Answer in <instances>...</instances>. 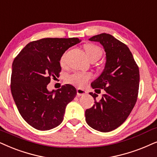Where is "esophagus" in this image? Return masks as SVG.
Wrapping results in <instances>:
<instances>
[{
	"label": "esophagus",
	"instance_id": "esophagus-1",
	"mask_svg": "<svg viewBox=\"0 0 157 157\" xmlns=\"http://www.w3.org/2000/svg\"><path fill=\"white\" fill-rule=\"evenodd\" d=\"M76 92H77V95H78V96H83V95L86 94L87 93L86 91L83 90V89H77Z\"/></svg>",
	"mask_w": 157,
	"mask_h": 157
}]
</instances>
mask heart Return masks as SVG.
<instances>
[{
  "label": "heart",
  "instance_id": "1",
  "mask_svg": "<svg viewBox=\"0 0 157 157\" xmlns=\"http://www.w3.org/2000/svg\"><path fill=\"white\" fill-rule=\"evenodd\" d=\"M84 50L88 58L91 60L92 58H100L102 55V50L99 46L95 44H89L84 47ZM66 53L62 55L60 59V64L61 66H64L66 64ZM92 78V74L90 73L74 72L66 76V81L71 84L76 86L83 87L88 83L89 80Z\"/></svg>",
  "mask_w": 157,
  "mask_h": 157
}]
</instances>
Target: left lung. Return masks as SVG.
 Returning a JSON list of instances; mask_svg holds the SVG:
<instances>
[{
    "mask_svg": "<svg viewBox=\"0 0 157 157\" xmlns=\"http://www.w3.org/2000/svg\"><path fill=\"white\" fill-rule=\"evenodd\" d=\"M99 42L106 52L105 69L91 86L105 91L99 101L89 93L94 105L85 112L88 125L97 131L109 132L121 125L136 105L139 88V68L127 45L111 34L102 33L89 39Z\"/></svg>",
    "mask_w": 157,
    "mask_h": 157,
    "instance_id": "1",
    "label": "left lung"
}]
</instances>
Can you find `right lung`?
<instances>
[{
  "mask_svg": "<svg viewBox=\"0 0 157 157\" xmlns=\"http://www.w3.org/2000/svg\"><path fill=\"white\" fill-rule=\"evenodd\" d=\"M78 38H44L28 43L12 65L11 91L20 115L40 131L57 127L63 121L66 105L75 98L76 89L70 84L49 91L50 79L59 76L60 59Z\"/></svg>",
  "mask_w": 157,
  "mask_h": 157,
  "instance_id": "right-lung-1",
  "label": "right lung"
}]
</instances>
